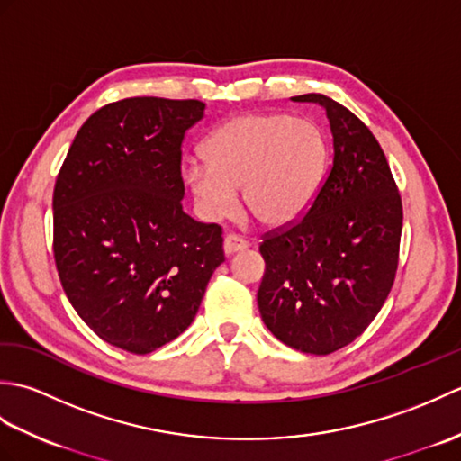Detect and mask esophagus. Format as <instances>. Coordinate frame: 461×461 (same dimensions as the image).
<instances>
[{
    "label": "esophagus",
    "instance_id": "34e87169",
    "mask_svg": "<svg viewBox=\"0 0 461 461\" xmlns=\"http://www.w3.org/2000/svg\"><path fill=\"white\" fill-rule=\"evenodd\" d=\"M248 246H249V243L243 238L236 236V233H228V236H225V240H223L225 256H231V253H236V251H243Z\"/></svg>",
    "mask_w": 461,
    "mask_h": 461
}]
</instances>
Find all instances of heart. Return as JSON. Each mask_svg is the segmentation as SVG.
<instances>
[{"instance_id":"b5f03b06","label":"heart","mask_w":461,"mask_h":461,"mask_svg":"<svg viewBox=\"0 0 461 461\" xmlns=\"http://www.w3.org/2000/svg\"><path fill=\"white\" fill-rule=\"evenodd\" d=\"M205 158L182 166V180L198 210L223 220L243 208L267 228L295 223L309 212L325 182L327 139L307 119L281 113H248L223 122L203 144Z\"/></svg>"}]
</instances>
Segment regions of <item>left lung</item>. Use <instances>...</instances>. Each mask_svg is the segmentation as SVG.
I'll return each instance as SVG.
<instances>
[{"label":"left lung","mask_w":461,"mask_h":461,"mask_svg":"<svg viewBox=\"0 0 461 461\" xmlns=\"http://www.w3.org/2000/svg\"><path fill=\"white\" fill-rule=\"evenodd\" d=\"M319 103L332 132V164L309 212L267 231L258 305L266 327L287 347L330 355L366 330L394 285L402 198L375 134L347 106Z\"/></svg>","instance_id":"left-lung-1"}]
</instances>
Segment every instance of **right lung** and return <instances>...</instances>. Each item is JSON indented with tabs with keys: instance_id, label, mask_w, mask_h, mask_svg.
I'll list each match as a JSON object with an SVG mask.
<instances>
[{
	"instance_id": "add662e5",
	"label": "right lung",
	"mask_w": 461,
	"mask_h": 461,
	"mask_svg": "<svg viewBox=\"0 0 461 461\" xmlns=\"http://www.w3.org/2000/svg\"><path fill=\"white\" fill-rule=\"evenodd\" d=\"M202 101L132 96L93 113L53 190L59 279L89 329L149 355L190 327L223 258L221 225L182 210V142Z\"/></svg>"
}]
</instances>
